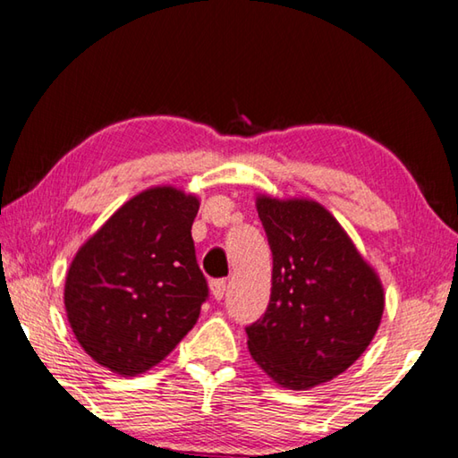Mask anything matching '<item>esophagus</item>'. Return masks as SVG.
Listing matches in <instances>:
<instances>
[{"mask_svg":"<svg viewBox=\"0 0 458 458\" xmlns=\"http://www.w3.org/2000/svg\"><path fill=\"white\" fill-rule=\"evenodd\" d=\"M210 291H212V297L216 301H222L224 294H226V281H224V278H218V281H212L210 283Z\"/></svg>","mask_w":458,"mask_h":458,"instance_id":"1","label":"esophagus"}]
</instances>
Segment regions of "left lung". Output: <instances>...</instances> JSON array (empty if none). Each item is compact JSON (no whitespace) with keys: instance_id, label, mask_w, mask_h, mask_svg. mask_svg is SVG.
Wrapping results in <instances>:
<instances>
[{"instance_id":"left-lung-1","label":"left lung","mask_w":458,"mask_h":458,"mask_svg":"<svg viewBox=\"0 0 458 458\" xmlns=\"http://www.w3.org/2000/svg\"><path fill=\"white\" fill-rule=\"evenodd\" d=\"M257 210L273 252V289L267 313L246 327L248 352L275 384L311 390L368 350L384 286L319 201L260 193Z\"/></svg>"}]
</instances>
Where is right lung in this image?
Masks as SVG:
<instances>
[{"mask_svg": "<svg viewBox=\"0 0 458 458\" xmlns=\"http://www.w3.org/2000/svg\"><path fill=\"white\" fill-rule=\"evenodd\" d=\"M199 198L155 185L125 201L68 268L64 309L98 366L137 376L165 360L199 317L208 284L191 224Z\"/></svg>", "mask_w": 458, "mask_h": 458, "instance_id": "right-lung-1", "label": "right lung"}]
</instances>
